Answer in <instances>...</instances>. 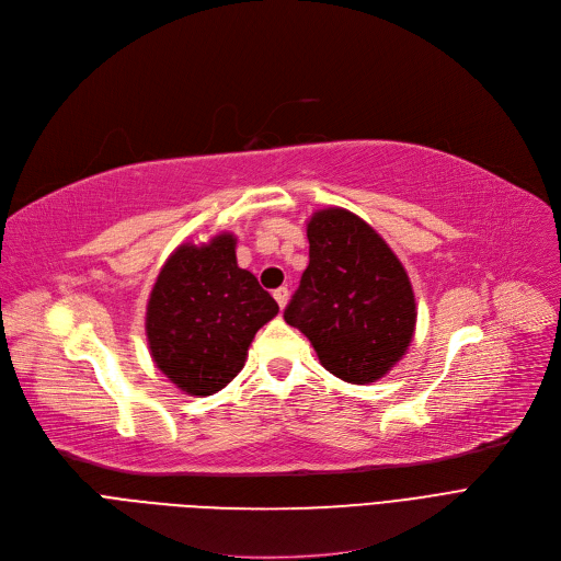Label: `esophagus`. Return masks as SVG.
I'll list each match as a JSON object with an SVG mask.
<instances>
[{
	"instance_id": "1",
	"label": "esophagus",
	"mask_w": 561,
	"mask_h": 561,
	"mask_svg": "<svg viewBox=\"0 0 561 561\" xmlns=\"http://www.w3.org/2000/svg\"><path fill=\"white\" fill-rule=\"evenodd\" d=\"M273 298L277 300L279 309H284V307H286V302H288V288H286V286H279V288H275V293H273Z\"/></svg>"
}]
</instances>
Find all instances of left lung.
Wrapping results in <instances>:
<instances>
[{"label": "left lung", "mask_w": 561, "mask_h": 561, "mask_svg": "<svg viewBox=\"0 0 561 561\" xmlns=\"http://www.w3.org/2000/svg\"><path fill=\"white\" fill-rule=\"evenodd\" d=\"M307 239L309 265L284 320L309 339L322 368L373 385L414 341V286L389 243L343 206L313 211Z\"/></svg>", "instance_id": "8db88e82"}]
</instances>
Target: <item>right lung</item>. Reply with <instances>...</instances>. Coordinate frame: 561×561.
Wrapping results in <instances>:
<instances>
[{
	"mask_svg": "<svg viewBox=\"0 0 561 561\" xmlns=\"http://www.w3.org/2000/svg\"><path fill=\"white\" fill-rule=\"evenodd\" d=\"M279 313L277 302L236 261V236L176 245L161 265L145 309L154 366L186 396L225 389L245 366L254 334Z\"/></svg>",
	"mask_w": 561,
	"mask_h": 561,
	"instance_id": "right-lung-1",
	"label": "right lung"
}]
</instances>
